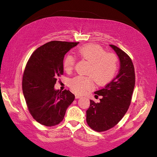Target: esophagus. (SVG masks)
Returning <instances> with one entry per match:
<instances>
[{
  "label": "esophagus",
  "instance_id": "obj_1",
  "mask_svg": "<svg viewBox=\"0 0 157 157\" xmlns=\"http://www.w3.org/2000/svg\"><path fill=\"white\" fill-rule=\"evenodd\" d=\"M81 98V96H79V95H77V94L75 95V98H76V99H79V98Z\"/></svg>",
  "mask_w": 157,
  "mask_h": 157
}]
</instances>
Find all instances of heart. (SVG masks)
I'll return each instance as SVG.
<instances>
[{
	"instance_id": "heart-1",
	"label": "heart",
	"mask_w": 157,
	"mask_h": 157,
	"mask_svg": "<svg viewBox=\"0 0 157 157\" xmlns=\"http://www.w3.org/2000/svg\"><path fill=\"white\" fill-rule=\"evenodd\" d=\"M78 56L90 63L87 71L88 77H76L69 80V87L76 94H82L93 88L92 79L99 86H104L115 77L118 69V59L112 53H106L105 50L99 45L88 44L77 50ZM75 65V58L67 55L63 61V67L66 71H72Z\"/></svg>"
}]
</instances>
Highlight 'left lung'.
Listing matches in <instances>:
<instances>
[{"label": "left lung", "mask_w": 157, "mask_h": 157, "mask_svg": "<svg viewBox=\"0 0 157 157\" xmlns=\"http://www.w3.org/2000/svg\"><path fill=\"white\" fill-rule=\"evenodd\" d=\"M117 54L120 69L115 78L104 88L95 92V97L101 96L99 103L90 100L86 111V122L92 130L104 132L117 124L130 105L135 86L134 67L131 58L124 51L109 44Z\"/></svg>", "instance_id": "left-lung-1"}]
</instances>
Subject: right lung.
Segmentation results:
<instances>
[{"label": "right lung", "mask_w": 157, "mask_h": 157, "mask_svg": "<svg viewBox=\"0 0 157 157\" xmlns=\"http://www.w3.org/2000/svg\"><path fill=\"white\" fill-rule=\"evenodd\" d=\"M78 42L51 41L38 48L28 60L22 90L29 113L36 121L54 126L63 121L75 99L69 90L54 89L57 78L63 73L65 54Z\"/></svg>", "instance_id": "add662e5"}]
</instances>
